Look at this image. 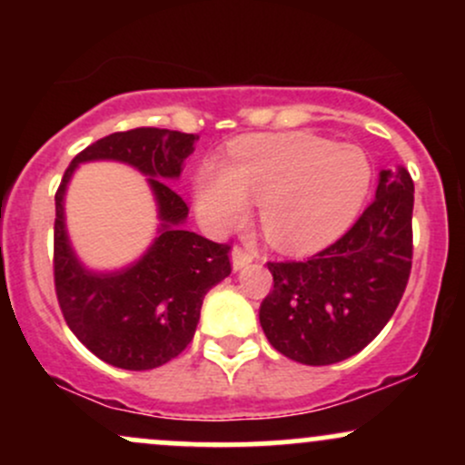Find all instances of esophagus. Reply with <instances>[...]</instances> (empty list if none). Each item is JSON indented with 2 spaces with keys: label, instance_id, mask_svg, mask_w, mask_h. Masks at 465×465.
<instances>
[{
  "label": "esophagus",
  "instance_id": "obj_1",
  "mask_svg": "<svg viewBox=\"0 0 465 465\" xmlns=\"http://www.w3.org/2000/svg\"><path fill=\"white\" fill-rule=\"evenodd\" d=\"M253 258H255L253 251H247V249L238 247V244H236V247L232 249V266H233V271L244 269V266H247L249 262H253Z\"/></svg>",
  "mask_w": 465,
  "mask_h": 465
}]
</instances>
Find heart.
I'll list each match as a JSON object with an SVG mask.
<instances>
[{
	"instance_id": "obj_1",
	"label": "heart",
	"mask_w": 465,
	"mask_h": 465,
	"mask_svg": "<svg viewBox=\"0 0 465 465\" xmlns=\"http://www.w3.org/2000/svg\"><path fill=\"white\" fill-rule=\"evenodd\" d=\"M371 183V165L356 146L308 133L251 135L229 146L225 168L205 163L194 181L196 210L225 229L260 201V223L275 247L308 253L339 238Z\"/></svg>"
}]
</instances>
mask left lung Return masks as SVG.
I'll use <instances>...</instances> for the list:
<instances>
[{
    "label": "left lung",
    "mask_w": 465,
    "mask_h": 465,
    "mask_svg": "<svg viewBox=\"0 0 465 465\" xmlns=\"http://www.w3.org/2000/svg\"><path fill=\"white\" fill-rule=\"evenodd\" d=\"M413 179L381 170L376 199L334 244L303 262H269L273 291L260 325L280 354L332 365L359 354L385 328L413 258Z\"/></svg>",
    "instance_id": "left-lung-1"
}]
</instances>
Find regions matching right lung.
Instances as JSON below:
<instances>
[{
  "label": "right lung",
  "mask_w": 465,
  "mask_h": 465,
  "mask_svg": "<svg viewBox=\"0 0 465 465\" xmlns=\"http://www.w3.org/2000/svg\"><path fill=\"white\" fill-rule=\"evenodd\" d=\"M199 135L168 129L111 133L72 159L56 190L54 286L63 317L80 343L100 361L131 371L162 367L188 348L201 317L203 297L232 273L229 244L188 232V205L170 188ZM122 161L149 177L160 236L137 263L114 274L79 264L64 229V190L80 163Z\"/></svg>",
  "instance_id": "1"
}]
</instances>
